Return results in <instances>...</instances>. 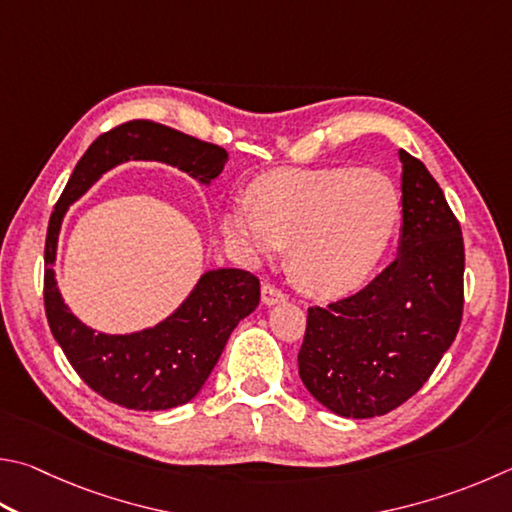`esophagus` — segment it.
<instances>
[{
	"instance_id": "34e87169",
	"label": "esophagus",
	"mask_w": 512,
	"mask_h": 512,
	"mask_svg": "<svg viewBox=\"0 0 512 512\" xmlns=\"http://www.w3.org/2000/svg\"><path fill=\"white\" fill-rule=\"evenodd\" d=\"M286 300V295L280 291V288H275L273 284H264L262 286V302L266 306H273V304H280Z\"/></svg>"
}]
</instances>
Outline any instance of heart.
<instances>
[{
    "instance_id": "b5f03b06",
    "label": "heart",
    "mask_w": 512,
    "mask_h": 512,
    "mask_svg": "<svg viewBox=\"0 0 512 512\" xmlns=\"http://www.w3.org/2000/svg\"><path fill=\"white\" fill-rule=\"evenodd\" d=\"M394 181L356 167H286L246 188V206L226 210L230 246L271 257L288 246V273L311 295L356 291L383 264L401 228Z\"/></svg>"
}]
</instances>
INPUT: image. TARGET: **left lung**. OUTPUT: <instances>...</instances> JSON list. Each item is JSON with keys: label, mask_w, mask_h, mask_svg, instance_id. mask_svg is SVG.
Masks as SVG:
<instances>
[{"label": "left lung", "mask_w": 512, "mask_h": 512, "mask_svg": "<svg viewBox=\"0 0 512 512\" xmlns=\"http://www.w3.org/2000/svg\"><path fill=\"white\" fill-rule=\"evenodd\" d=\"M398 257L356 295L311 306L297 367L315 401L345 418L396 410L457 338L463 237L443 190L405 150Z\"/></svg>", "instance_id": "8db88e82"}]
</instances>
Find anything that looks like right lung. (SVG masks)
<instances>
[{
    "label": "right lung",
    "instance_id": "1",
    "mask_svg": "<svg viewBox=\"0 0 512 512\" xmlns=\"http://www.w3.org/2000/svg\"><path fill=\"white\" fill-rule=\"evenodd\" d=\"M127 161H159L210 185L228 152L152 120H132L98 136L73 170L46 230L44 309L55 342L96 394L127 410H172L201 392L232 329L257 309L259 280L241 268L206 271L179 309L134 333L111 336L76 318L53 271L62 219L102 174Z\"/></svg>",
    "mask_w": 512,
    "mask_h": 512
}]
</instances>
